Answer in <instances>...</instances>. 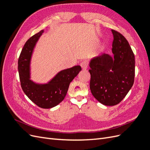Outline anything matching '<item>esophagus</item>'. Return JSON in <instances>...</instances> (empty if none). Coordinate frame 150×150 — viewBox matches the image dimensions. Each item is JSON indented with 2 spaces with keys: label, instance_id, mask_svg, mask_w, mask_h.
Segmentation results:
<instances>
[{
  "label": "esophagus",
  "instance_id": "obj_1",
  "mask_svg": "<svg viewBox=\"0 0 150 150\" xmlns=\"http://www.w3.org/2000/svg\"><path fill=\"white\" fill-rule=\"evenodd\" d=\"M88 66V62L86 61H83L81 62V67H82V69L83 70H86V69H87Z\"/></svg>",
  "mask_w": 150,
  "mask_h": 150
}]
</instances>
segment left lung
Masks as SVG:
<instances>
[{
  "instance_id": "left-lung-1",
  "label": "left lung",
  "mask_w": 150,
  "mask_h": 150,
  "mask_svg": "<svg viewBox=\"0 0 150 150\" xmlns=\"http://www.w3.org/2000/svg\"><path fill=\"white\" fill-rule=\"evenodd\" d=\"M112 52L92 59L89 62L90 89L93 96L106 106L120 103L132 87L135 74L134 53L128 40L115 30Z\"/></svg>"
}]
</instances>
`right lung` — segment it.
Segmentation results:
<instances>
[{"instance_id":"obj_1","label":"right lung","mask_w":150,"mask_h":150,"mask_svg":"<svg viewBox=\"0 0 150 150\" xmlns=\"http://www.w3.org/2000/svg\"><path fill=\"white\" fill-rule=\"evenodd\" d=\"M44 30L28 40L22 48L18 61L21 85L30 100L39 107L44 109L57 106L64 99L69 84L81 71L80 66L64 69L56 75L47 84H36L30 79V63L35 45Z\"/></svg>"}]
</instances>
